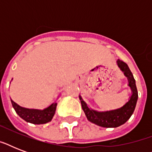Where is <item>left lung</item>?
<instances>
[{
    "label": "left lung",
    "instance_id": "obj_1",
    "mask_svg": "<svg viewBox=\"0 0 152 152\" xmlns=\"http://www.w3.org/2000/svg\"><path fill=\"white\" fill-rule=\"evenodd\" d=\"M117 63H118V67L128 78L129 86L131 88L132 93L130 99L122 107L117 109V110H113L98 112L89 108L87 106L85 102L80 96L82 109L84 111L88 120L101 127L116 128L125 124L134 112L137 99H138V92H137V88L136 86V80L128 64L121 60H118Z\"/></svg>",
    "mask_w": 152,
    "mask_h": 152
}]
</instances>
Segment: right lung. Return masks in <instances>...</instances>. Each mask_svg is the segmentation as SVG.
Here are the masks:
<instances>
[{"label": "right lung", "instance_id": "add662e5", "mask_svg": "<svg viewBox=\"0 0 152 152\" xmlns=\"http://www.w3.org/2000/svg\"><path fill=\"white\" fill-rule=\"evenodd\" d=\"M11 102L12 104L13 108L20 118H23L27 122L35 124V125L46 124L50 121L54 115L56 107H57V102H53L47 108L40 110H34V109L23 108L19 106L12 99H11Z\"/></svg>", "mask_w": 152, "mask_h": 152}]
</instances>
